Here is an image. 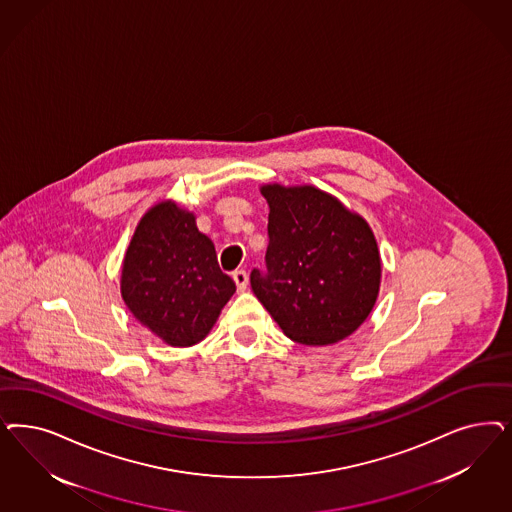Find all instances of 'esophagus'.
<instances>
[{"label":"esophagus","instance_id":"obj_1","mask_svg":"<svg viewBox=\"0 0 512 512\" xmlns=\"http://www.w3.org/2000/svg\"><path fill=\"white\" fill-rule=\"evenodd\" d=\"M233 281L237 284V290L239 292H245L248 286V273L247 271H243V269H237V271H233Z\"/></svg>","mask_w":512,"mask_h":512}]
</instances>
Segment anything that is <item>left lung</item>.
Instances as JSON below:
<instances>
[{"label":"left lung","instance_id":"8db88e82","mask_svg":"<svg viewBox=\"0 0 512 512\" xmlns=\"http://www.w3.org/2000/svg\"><path fill=\"white\" fill-rule=\"evenodd\" d=\"M267 271L250 286L296 343L324 347L358 330L379 296V247L369 224L314 186L264 184Z\"/></svg>","mask_w":512,"mask_h":512}]
</instances>
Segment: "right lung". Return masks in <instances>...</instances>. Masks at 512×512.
<instances>
[{
    "mask_svg": "<svg viewBox=\"0 0 512 512\" xmlns=\"http://www.w3.org/2000/svg\"><path fill=\"white\" fill-rule=\"evenodd\" d=\"M133 316L171 347H192L215 326L235 282L220 271L213 241L196 216L156 203L133 233L120 279Z\"/></svg>",
    "mask_w": 512,
    "mask_h": 512,
    "instance_id": "add662e5",
    "label": "right lung"
}]
</instances>
